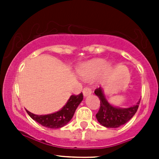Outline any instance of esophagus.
I'll use <instances>...</instances> for the list:
<instances>
[{
	"label": "esophagus",
	"mask_w": 159,
	"mask_h": 159,
	"mask_svg": "<svg viewBox=\"0 0 159 159\" xmlns=\"http://www.w3.org/2000/svg\"><path fill=\"white\" fill-rule=\"evenodd\" d=\"M92 89L90 88H88V87H85V88H84V89H83V93H84V96H87V95L92 94Z\"/></svg>",
	"instance_id": "obj_1"
}]
</instances>
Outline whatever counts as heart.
I'll return each mask as SVG.
<instances>
[{"label": "heart", "mask_w": 159, "mask_h": 159, "mask_svg": "<svg viewBox=\"0 0 159 159\" xmlns=\"http://www.w3.org/2000/svg\"><path fill=\"white\" fill-rule=\"evenodd\" d=\"M104 66L105 60L102 59H95L83 64L79 69V73L84 78H93L100 72Z\"/></svg>", "instance_id": "obj_1"}]
</instances>
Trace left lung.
<instances>
[{"mask_svg": "<svg viewBox=\"0 0 159 159\" xmlns=\"http://www.w3.org/2000/svg\"><path fill=\"white\" fill-rule=\"evenodd\" d=\"M95 94L100 100L99 110L96 114L97 120L103 127L109 128H116L127 123L134 116L140 102L139 101L137 104L129 108H118L107 101L101 87L95 90Z\"/></svg>", "mask_w": 159, "mask_h": 159, "instance_id": "left-lung-1", "label": "left lung"}]
</instances>
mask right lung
<instances>
[{"mask_svg":"<svg viewBox=\"0 0 159 159\" xmlns=\"http://www.w3.org/2000/svg\"><path fill=\"white\" fill-rule=\"evenodd\" d=\"M83 99H84V95L82 92L79 95H71L66 105L61 110L50 115L37 116L31 113L29 111H27V113L33 120L41 124L43 127L52 129L60 128L65 126L72 119L77 107Z\"/></svg>","mask_w":159,"mask_h":159,"instance_id":"right-lung-1","label":"right lung"}]
</instances>
